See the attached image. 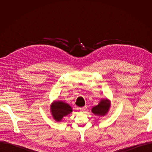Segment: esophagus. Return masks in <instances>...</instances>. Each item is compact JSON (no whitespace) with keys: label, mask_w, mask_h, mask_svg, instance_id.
Returning <instances> with one entry per match:
<instances>
[{"label":"esophagus","mask_w":152,"mask_h":152,"mask_svg":"<svg viewBox=\"0 0 152 152\" xmlns=\"http://www.w3.org/2000/svg\"><path fill=\"white\" fill-rule=\"evenodd\" d=\"M87 109V107L86 106V107H81V108H79V110H81L82 112H84L85 111V110Z\"/></svg>","instance_id":"obj_1"}]
</instances>
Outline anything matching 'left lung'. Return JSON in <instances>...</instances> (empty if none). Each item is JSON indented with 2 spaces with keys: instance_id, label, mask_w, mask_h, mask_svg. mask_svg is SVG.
<instances>
[{
  "instance_id": "left-lung-1",
  "label": "left lung",
  "mask_w": 152,
  "mask_h": 152,
  "mask_svg": "<svg viewBox=\"0 0 152 152\" xmlns=\"http://www.w3.org/2000/svg\"><path fill=\"white\" fill-rule=\"evenodd\" d=\"M109 107L110 106L107 99H103L101 101L97 106H95L92 108V112L97 115L103 116L107 113Z\"/></svg>"
}]
</instances>
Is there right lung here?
<instances>
[{
  "label": "right lung",
  "instance_id": "right-lung-1",
  "mask_svg": "<svg viewBox=\"0 0 152 152\" xmlns=\"http://www.w3.org/2000/svg\"><path fill=\"white\" fill-rule=\"evenodd\" d=\"M72 112V108L67 103L56 102L51 106V113L54 118L57 121H60L62 118L66 116Z\"/></svg>",
  "mask_w": 152,
  "mask_h": 152
}]
</instances>
